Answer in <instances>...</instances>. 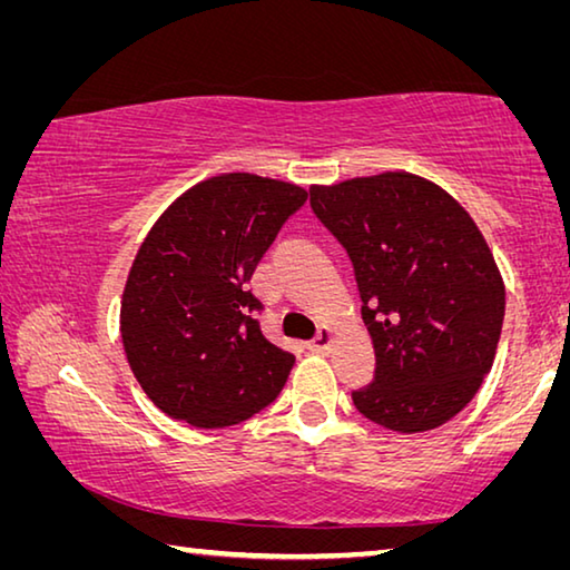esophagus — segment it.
I'll list each match as a JSON object with an SVG mask.
<instances>
[{
	"label": "esophagus",
	"mask_w": 570,
	"mask_h": 570,
	"mask_svg": "<svg viewBox=\"0 0 570 570\" xmlns=\"http://www.w3.org/2000/svg\"><path fill=\"white\" fill-rule=\"evenodd\" d=\"M334 342V332L330 330V326H320V332H316V336L312 340V352H326Z\"/></svg>",
	"instance_id": "obj_1"
}]
</instances>
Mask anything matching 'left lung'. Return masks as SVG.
Listing matches in <instances>:
<instances>
[{
	"label": "left lung",
	"instance_id": "1",
	"mask_svg": "<svg viewBox=\"0 0 570 570\" xmlns=\"http://www.w3.org/2000/svg\"><path fill=\"white\" fill-rule=\"evenodd\" d=\"M352 258L374 380L352 392L366 420L424 432L455 417L493 366L505 284L480 228L438 183L404 170L308 188Z\"/></svg>",
	"mask_w": 570,
	"mask_h": 570
}]
</instances>
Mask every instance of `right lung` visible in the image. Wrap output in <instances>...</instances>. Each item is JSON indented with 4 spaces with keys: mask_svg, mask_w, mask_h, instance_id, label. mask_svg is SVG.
<instances>
[{
    "mask_svg": "<svg viewBox=\"0 0 570 570\" xmlns=\"http://www.w3.org/2000/svg\"><path fill=\"white\" fill-rule=\"evenodd\" d=\"M308 193L254 173L200 180L173 200L130 266L120 334L156 407L228 428L276 400L294 354L262 334L248 292L258 262Z\"/></svg>",
    "mask_w": 570,
    "mask_h": 570,
    "instance_id": "obj_1",
    "label": "right lung"
}]
</instances>
